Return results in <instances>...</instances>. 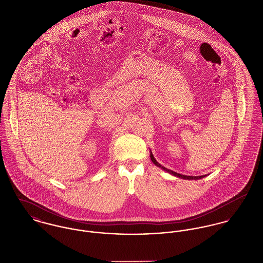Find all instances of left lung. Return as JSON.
Masks as SVG:
<instances>
[{"instance_id":"obj_1","label":"left lung","mask_w":263,"mask_h":263,"mask_svg":"<svg viewBox=\"0 0 263 263\" xmlns=\"http://www.w3.org/2000/svg\"><path fill=\"white\" fill-rule=\"evenodd\" d=\"M150 157L151 160H152V162H153V163H154L156 166L160 167V168H161V169H163L164 171H166V172H168V173H170V174H172V175H174V176H176V177H179V178H183V179H188V180H196V179H201V178L205 177V175H201V176H187V175H182V174L176 173V172H174V171H172V170H169V169L165 168V167H164V166H162L161 164H159V163L157 162V160L154 158V156H153L152 152H151Z\"/></svg>"}]
</instances>
